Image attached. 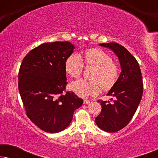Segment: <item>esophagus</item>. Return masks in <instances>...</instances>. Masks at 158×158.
I'll list each match as a JSON object with an SVG mask.
<instances>
[{
	"label": "esophagus",
	"mask_w": 158,
	"mask_h": 158,
	"mask_svg": "<svg viewBox=\"0 0 158 158\" xmlns=\"http://www.w3.org/2000/svg\"><path fill=\"white\" fill-rule=\"evenodd\" d=\"M90 103V101H88V100H84L83 101L84 104H88V103Z\"/></svg>",
	"instance_id": "34e87169"
}]
</instances>
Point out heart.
Here are the masks:
<instances>
[{
  "instance_id": "1",
  "label": "heart",
  "mask_w": 158,
  "mask_h": 158,
  "mask_svg": "<svg viewBox=\"0 0 158 158\" xmlns=\"http://www.w3.org/2000/svg\"><path fill=\"white\" fill-rule=\"evenodd\" d=\"M95 68L93 73V81L79 79L70 84V88L77 96L82 98L95 96L103 90H110L115 85L119 75L117 64L112 61L109 54L98 48L85 50L83 56L73 53L67 58L64 68L72 77H78L83 72L84 64Z\"/></svg>"
}]
</instances>
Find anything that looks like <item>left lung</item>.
I'll use <instances>...</instances> for the list:
<instances>
[{"label":"left lung","instance_id":"1","mask_svg":"<svg viewBox=\"0 0 158 158\" xmlns=\"http://www.w3.org/2000/svg\"><path fill=\"white\" fill-rule=\"evenodd\" d=\"M99 46L114 52L122 71L107 94L114 98V102L100 101L102 109L96 118V124L103 131L116 132L128 124L137 111L143 94L142 73L137 60L125 47L116 42L103 43Z\"/></svg>","mask_w":158,"mask_h":158}]
</instances>
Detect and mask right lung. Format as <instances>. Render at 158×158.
Masks as SVG:
<instances>
[{
    "instance_id": "obj_1",
    "label": "right lung",
    "mask_w": 158,
    "mask_h": 158,
    "mask_svg": "<svg viewBox=\"0 0 158 158\" xmlns=\"http://www.w3.org/2000/svg\"><path fill=\"white\" fill-rule=\"evenodd\" d=\"M75 48L69 42H47L23 58L19 73V90L27 115L42 130L63 131L83 100L73 92L62 94L67 85L64 63Z\"/></svg>"
}]
</instances>
